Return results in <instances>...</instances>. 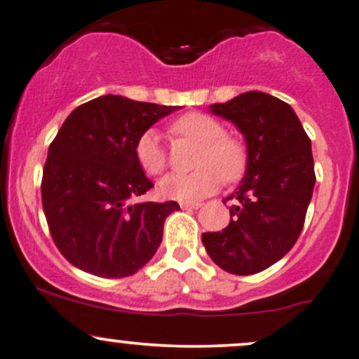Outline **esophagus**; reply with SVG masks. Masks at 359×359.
Segmentation results:
<instances>
[{"label":"esophagus","mask_w":359,"mask_h":359,"mask_svg":"<svg viewBox=\"0 0 359 359\" xmlns=\"http://www.w3.org/2000/svg\"><path fill=\"white\" fill-rule=\"evenodd\" d=\"M199 203H180V208L184 210H198L199 208Z\"/></svg>","instance_id":"obj_1"}]
</instances>
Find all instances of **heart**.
<instances>
[{
    "label": "heart",
    "instance_id": "b5f03b06",
    "mask_svg": "<svg viewBox=\"0 0 359 359\" xmlns=\"http://www.w3.org/2000/svg\"><path fill=\"white\" fill-rule=\"evenodd\" d=\"M172 132L201 144L194 158V172L168 173L158 182V194L170 201H199L222 186L236 182L248 168V149L239 139L227 135L222 122L206 113H186L172 123ZM135 158L148 175H158L167 167V149L160 132L148 129L135 142Z\"/></svg>",
    "mask_w": 359,
    "mask_h": 359
}]
</instances>
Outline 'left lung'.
<instances>
[{"label":"left lung","mask_w":359,"mask_h":359,"mask_svg":"<svg viewBox=\"0 0 359 359\" xmlns=\"http://www.w3.org/2000/svg\"><path fill=\"white\" fill-rule=\"evenodd\" d=\"M210 108L243 132L248 168L227 198L237 199L230 224L201 241L222 270L258 273L284 258L303 230L316 180L311 141L292 108L266 93L249 90Z\"/></svg>","instance_id":"1"}]
</instances>
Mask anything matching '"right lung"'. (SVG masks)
Returning a JSON list of instances; mask_svg holds the SVG:
<instances>
[{
	"instance_id": "obj_1",
	"label": "right lung",
	"mask_w": 359,
	"mask_h": 359,
	"mask_svg": "<svg viewBox=\"0 0 359 359\" xmlns=\"http://www.w3.org/2000/svg\"><path fill=\"white\" fill-rule=\"evenodd\" d=\"M177 107L100 96L67 116L48 149L43 210L56 248L103 278L141 270L156 252L175 201L135 203L153 187L135 158L139 135Z\"/></svg>"
}]
</instances>
